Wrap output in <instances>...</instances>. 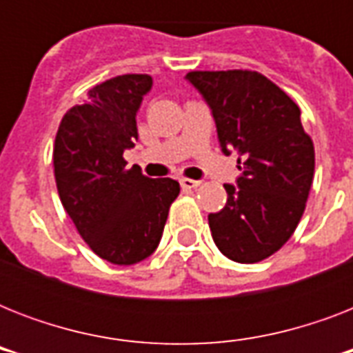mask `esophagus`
Instances as JSON below:
<instances>
[{"mask_svg":"<svg viewBox=\"0 0 353 353\" xmlns=\"http://www.w3.org/2000/svg\"><path fill=\"white\" fill-rule=\"evenodd\" d=\"M181 187L185 190H194V188H198L201 185V181H196V179H181Z\"/></svg>","mask_w":353,"mask_h":353,"instance_id":"obj_1","label":"esophagus"}]
</instances>
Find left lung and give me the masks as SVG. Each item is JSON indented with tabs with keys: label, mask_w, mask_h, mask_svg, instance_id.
I'll use <instances>...</instances> for the list:
<instances>
[{
	"label": "left lung",
	"mask_w": 353,
	"mask_h": 353,
	"mask_svg": "<svg viewBox=\"0 0 353 353\" xmlns=\"http://www.w3.org/2000/svg\"><path fill=\"white\" fill-rule=\"evenodd\" d=\"M218 130L221 152L238 154L241 176L225 207L209 214L212 240L240 263L265 260L290 240L306 209L315 150L301 110L279 85L247 69L190 71Z\"/></svg>",
	"instance_id": "8db88e82"
}]
</instances>
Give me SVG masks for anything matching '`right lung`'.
I'll return each mask as SVG.
<instances>
[{"label":"right lung","instance_id":"right-lung-1","mask_svg":"<svg viewBox=\"0 0 353 353\" xmlns=\"http://www.w3.org/2000/svg\"><path fill=\"white\" fill-rule=\"evenodd\" d=\"M150 90L148 74H121L95 85L85 104L63 115L52 150L63 209L91 251L117 265L141 262L157 249L179 196V183L146 177L122 157L135 146V115Z\"/></svg>","mask_w":353,"mask_h":353}]
</instances>
